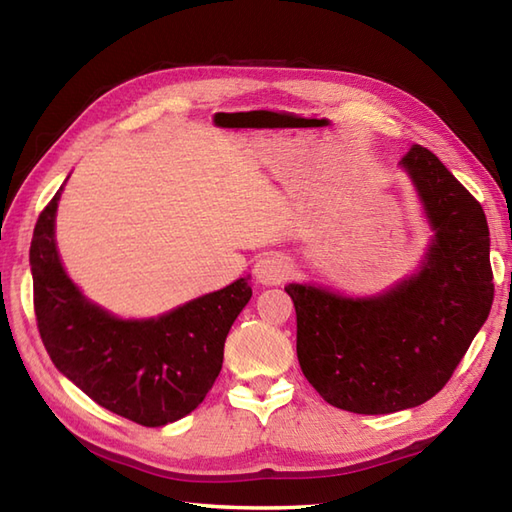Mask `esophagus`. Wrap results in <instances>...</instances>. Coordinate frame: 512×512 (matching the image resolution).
I'll return each instance as SVG.
<instances>
[{"label":"esophagus","instance_id":"1","mask_svg":"<svg viewBox=\"0 0 512 512\" xmlns=\"http://www.w3.org/2000/svg\"><path fill=\"white\" fill-rule=\"evenodd\" d=\"M290 262L288 257L284 255H268L264 259H259L257 266H255V277L257 281H262V284L268 286H277L290 275Z\"/></svg>","mask_w":512,"mask_h":512}]
</instances>
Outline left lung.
Instances as JSON below:
<instances>
[{
    "mask_svg": "<svg viewBox=\"0 0 512 512\" xmlns=\"http://www.w3.org/2000/svg\"><path fill=\"white\" fill-rule=\"evenodd\" d=\"M400 165L436 231L418 277L374 299L286 286L303 376L325 402L367 416L436 396L484 325L495 292L482 204L427 147L411 145Z\"/></svg>",
    "mask_w": 512,
    "mask_h": 512,
    "instance_id": "8db88e82",
    "label": "left lung"
}]
</instances>
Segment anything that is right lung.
<instances>
[{"mask_svg":"<svg viewBox=\"0 0 512 512\" xmlns=\"http://www.w3.org/2000/svg\"><path fill=\"white\" fill-rule=\"evenodd\" d=\"M59 195L41 211L30 244L37 328L52 363L96 405L143 427L184 418L220 376L228 330L253 295L248 279L158 319H116L65 275L54 244Z\"/></svg>","mask_w":512,"mask_h":512,"instance_id":"1","label":"right lung"}]
</instances>
